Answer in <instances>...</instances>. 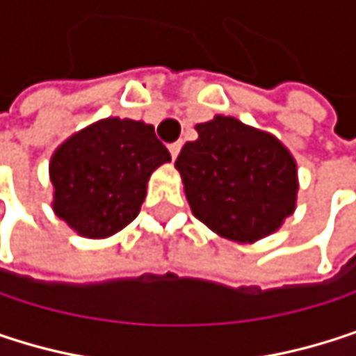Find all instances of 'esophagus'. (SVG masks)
<instances>
[{"label":"esophagus","mask_w":356,"mask_h":356,"mask_svg":"<svg viewBox=\"0 0 356 356\" xmlns=\"http://www.w3.org/2000/svg\"><path fill=\"white\" fill-rule=\"evenodd\" d=\"M168 152H170V156H172V160L179 156V152H181V141H175V143H170L168 145Z\"/></svg>","instance_id":"1"}]
</instances>
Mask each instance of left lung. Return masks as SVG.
<instances>
[{"label": "left lung", "instance_id": "8db88e82", "mask_svg": "<svg viewBox=\"0 0 356 356\" xmlns=\"http://www.w3.org/2000/svg\"><path fill=\"white\" fill-rule=\"evenodd\" d=\"M175 160L192 213L236 242L273 234L296 202V162L269 133L232 116L196 124Z\"/></svg>", "mask_w": 356, "mask_h": 356}]
</instances>
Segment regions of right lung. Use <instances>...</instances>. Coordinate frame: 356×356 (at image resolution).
Returning <instances> with one entry per match:
<instances>
[{"label":"right lung","instance_id":"add662e5","mask_svg":"<svg viewBox=\"0 0 356 356\" xmlns=\"http://www.w3.org/2000/svg\"><path fill=\"white\" fill-rule=\"evenodd\" d=\"M168 160L152 124L99 120L56 149L49 162L54 211L85 238L112 236L137 217L152 170Z\"/></svg>","mask_w":356,"mask_h":356}]
</instances>
